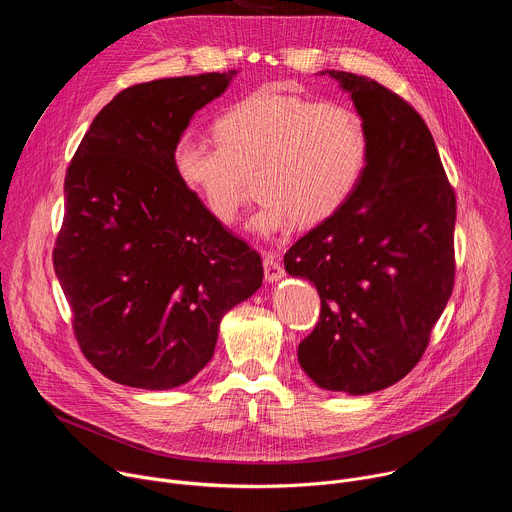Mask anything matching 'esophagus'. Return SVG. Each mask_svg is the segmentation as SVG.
I'll return each instance as SVG.
<instances>
[{
    "mask_svg": "<svg viewBox=\"0 0 512 512\" xmlns=\"http://www.w3.org/2000/svg\"><path fill=\"white\" fill-rule=\"evenodd\" d=\"M263 267H265V279L269 283H275L285 275V271H283L279 259L275 257V253H263Z\"/></svg>",
    "mask_w": 512,
    "mask_h": 512,
    "instance_id": "34e87169",
    "label": "esophagus"
}]
</instances>
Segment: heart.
Listing matches in <instances>:
<instances>
[{
  "label": "heart",
  "instance_id": "obj_1",
  "mask_svg": "<svg viewBox=\"0 0 512 512\" xmlns=\"http://www.w3.org/2000/svg\"><path fill=\"white\" fill-rule=\"evenodd\" d=\"M212 143L182 133L172 150L178 180L221 225H233L257 170L263 196L253 231L273 237L320 225L356 192L369 164V133L348 105L263 87L218 117Z\"/></svg>",
  "mask_w": 512,
  "mask_h": 512
}]
</instances>
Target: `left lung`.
<instances>
[{
  "label": "left lung",
  "mask_w": 512,
  "mask_h": 512,
  "mask_svg": "<svg viewBox=\"0 0 512 512\" xmlns=\"http://www.w3.org/2000/svg\"><path fill=\"white\" fill-rule=\"evenodd\" d=\"M369 133V164L344 204L285 253L316 285L322 312L298 360L326 391L367 395L401 381L429 344L454 289L456 194L421 115L397 93L344 70Z\"/></svg>",
  "instance_id": "8db88e82"
}]
</instances>
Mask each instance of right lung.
I'll return each mask as SVG.
<instances>
[{"mask_svg": "<svg viewBox=\"0 0 512 512\" xmlns=\"http://www.w3.org/2000/svg\"><path fill=\"white\" fill-rule=\"evenodd\" d=\"M235 75L121 91L66 170L54 271L83 354L119 385L188 383L212 358L223 316L261 287L259 253L214 221L172 166L192 115Z\"/></svg>", "mask_w": 512, "mask_h": 512, "instance_id": "obj_1", "label": "right lung"}]
</instances>
